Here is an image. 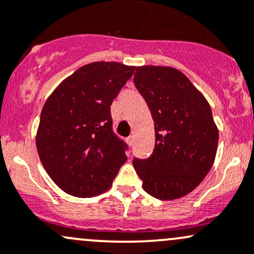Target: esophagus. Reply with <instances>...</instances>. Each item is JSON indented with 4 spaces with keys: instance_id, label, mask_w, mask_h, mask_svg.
I'll list each match as a JSON object with an SVG mask.
<instances>
[{
    "instance_id": "esophagus-1",
    "label": "esophagus",
    "mask_w": 254,
    "mask_h": 254,
    "mask_svg": "<svg viewBox=\"0 0 254 254\" xmlns=\"http://www.w3.org/2000/svg\"><path fill=\"white\" fill-rule=\"evenodd\" d=\"M127 143H129V146H132V143H134V136H129V137L127 138Z\"/></svg>"
}]
</instances>
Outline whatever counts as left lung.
Segmentation results:
<instances>
[{"mask_svg":"<svg viewBox=\"0 0 254 254\" xmlns=\"http://www.w3.org/2000/svg\"><path fill=\"white\" fill-rule=\"evenodd\" d=\"M134 84L154 122L156 145L147 159L132 161L142 188L158 199L190 193L209 173L219 131L201 91L178 69L137 66Z\"/></svg>","mask_w":254,"mask_h":254,"instance_id":"8db88e82","label":"left lung"}]
</instances>
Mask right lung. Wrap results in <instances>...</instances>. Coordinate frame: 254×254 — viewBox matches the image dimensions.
<instances>
[{
	"label": "right lung",
	"instance_id": "right-lung-1",
	"mask_svg": "<svg viewBox=\"0 0 254 254\" xmlns=\"http://www.w3.org/2000/svg\"><path fill=\"white\" fill-rule=\"evenodd\" d=\"M135 66L93 62L65 78L42 108L36 132L40 161L56 185L74 197L112 188L127 145L112 130L111 105Z\"/></svg>",
	"mask_w": 254,
	"mask_h": 254
}]
</instances>
